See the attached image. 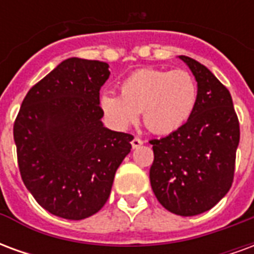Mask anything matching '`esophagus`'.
I'll list each match as a JSON object with an SVG mask.
<instances>
[{
    "label": "esophagus",
    "mask_w": 254,
    "mask_h": 254,
    "mask_svg": "<svg viewBox=\"0 0 254 254\" xmlns=\"http://www.w3.org/2000/svg\"><path fill=\"white\" fill-rule=\"evenodd\" d=\"M143 143H144V141L140 137H134L132 140V147H133V148H138L140 145H143Z\"/></svg>",
    "instance_id": "1"
}]
</instances>
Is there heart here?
Instances as JSON below:
<instances>
[{
	"instance_id": "1",
	"label": "heart",
	"mask_w": 254,
	"mask_h": 254,
	"mask_svg": "<svg viewBox=\"0 0 254 254\" xmlns=\"http://www.w3.org/2000/svg\"><path fill=\"white\" fill-rule=\"evenodd\" d=\"M121 95H100L99 105L109 121L127 129L143 113L145 127L154 133H171L189 120L197 100V84L187 70L140 69L120 85Z\"/></svg>"
}]
</instances>
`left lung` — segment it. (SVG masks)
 Returning <instances> with one entry per match:
<instances>
[{"instance_id":"obj_1","label":"left lung","mask_w":254,"mask_h":254,"mask_svg":"<svg viewBox=\"0 0 254 254\" xmlns=\"http://www.w3.org/2000/svg\"><path fill=\"white\" fill-rule=\"evenodd\" d=\"M180 58L196 77V106L181 127L149 141V181L167 211L194 216L216 205L231 188L240 122L229 89L196 60Z\"/></svg>"}]
</instances>
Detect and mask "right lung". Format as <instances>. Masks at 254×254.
Instances as JSON below:
<instances>
[{
    "instance_id": "right-lung-1",
    "label": "right lung",
    "mask_w": 254,
    "mask_h": 254,
    "mask_svg": "<svg viewBox=\"0 0 254 254\" xmlns=\"http://www.w3.org/2000/svg\"><path fill=\"white\" fill-rule=\"evenodd\" d=\"M110 76L102 61L67 58L25 95L13 125L21 180L39 205L80 220L110 196L132 134L103 127L100 87Z\"/></svg>"
}]
</instances>
